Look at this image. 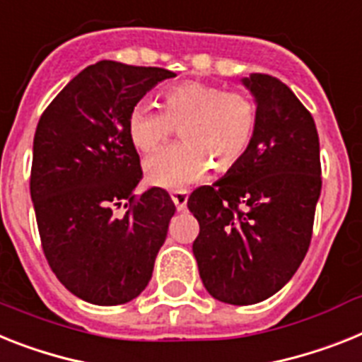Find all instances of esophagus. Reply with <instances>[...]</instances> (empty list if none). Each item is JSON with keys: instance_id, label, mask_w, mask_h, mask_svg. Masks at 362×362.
Wrapping results in <instances>:
<instances>
[{"instance_id": "34e87169", "label": "esophagus", "mask_w": 362, "mask_h": 362, "mask_svg": "<svg viewBox=\"0 0 362 362\" xmlns=\"http://www.w3.org/2000/svg\"><path fill=\"white\" fill-rule=\"evenodd\" d=\"M171 199H173V202H175V206L178 211H184V209H186V206H187L186 191H175V193L171 195Z\"/></svg>"}]
</instances>
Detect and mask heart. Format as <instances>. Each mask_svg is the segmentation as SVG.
<instances>
[{"label": "heart", "mask_w": 362, "mask_h": 362, "mask_svg": "<svg viewBox=\"0 0 362 362\" xmlns=\"http://www.w3.org/2000/svg\"><path fill=\"white\" fill-rule=\"evenodd\" d=\"M162 99L163 110L153 103H138L127 121L130 141L141 153L156 151L180 129L184 144L145 160L151 186L182 191L204 180L211 163L228 171L247 154L257 124L256 105L248 95L187 81L167 88Z\"/></svg>", "instance_id": "1"}]
</instances>
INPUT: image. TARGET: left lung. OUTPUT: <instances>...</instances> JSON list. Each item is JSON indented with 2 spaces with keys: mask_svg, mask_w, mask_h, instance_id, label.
<instances>
[{
  "mask_svg": "<svg viewBox=\"0 0 362 362\" xmlns=\"http://www.w3.org/2000/svg\"><path fill=\"white\" fill-rule=\"evenodd\" d=\"M254 97L256 134L238 165L191 193L199 274L215 300L250 305L278 293L311 243L322 189L320 144L308 108L265 73L241 78Z\"/></svg>",
  "mask_w": 362,
  "mask_h": 362,
  "instance_id": "left-lung-1",
  "label": "left lung"
}]
</instances>
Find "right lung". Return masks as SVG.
<instances>
[{
    "mask_svg": "<svg viewBox=\"0 0 362 362\" xmlns=\"http://www.w3.org/2000/svg\"><path fill=\"white\" fill-rule=\"evenodd\" d=\"M175 73L101 60L71 78L42 114L33 141L31 200L42 248L60 284L84 302L134 300L153 276L176 208L144 178L130 110ZM129 209L117 216L115 209Z\"/></svg>",
    "mask_w": 362,
    "mask_h": 362,
    "instance_id": "obj_1",
    "label": "right lung"
}]
</instances>
